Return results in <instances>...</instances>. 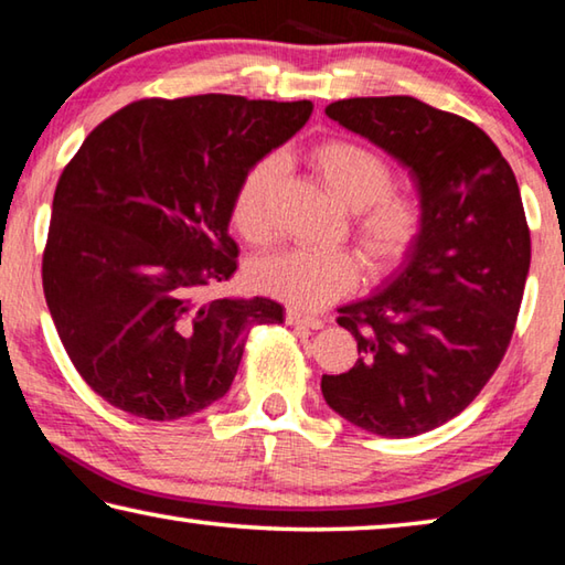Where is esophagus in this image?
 Wrapping results in <instances>:
<instances>
[{"label":"esophagus","mask_w":565,"mask_h":565,"mask_svg":"<svg viewBox=\"0 0 565 565\" xmlns=\"http://www.w3.org/2000/svg\"><path fill=\"white\" fill-rule=\"evenodd\" d=\"M286 323H291V327H306V329H313V331H319V329L327 327V321H323V319L309 317V313H301V311H296V309L286 311Z\"/></svg>","instance_id":"1"}]
</instances>
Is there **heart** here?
I'll return each instance as SVG.
<instances>
[{
  "mask_svg": "<svg viewBox=\"0 0 565 565\" xmlns=\"http://www.w3.org/2000/svg\"><path fill=\"white\" fill-rule=\"evenodd\" d=\"M306 159L339 202L351 209V236L374 274H386L406 259L426 228V204L416 191L396 189L394 171L379 151L359 141L329 137L311 145ZM284 177V161L269 154L244 171L234 191L232 224L246 242L264 244L274 232L271 209ZM356 256L343 248L291 252L252 266V284L274 299L311 311L359 284Z\"/></svg>",
  "mask_w": 565,
  "mask_h": 565,
  "instance_id": "b5f03b06",
  "label": "heart"
}]
</instances>
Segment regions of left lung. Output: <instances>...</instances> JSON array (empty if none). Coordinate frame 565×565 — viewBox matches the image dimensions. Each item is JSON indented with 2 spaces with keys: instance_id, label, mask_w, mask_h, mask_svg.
<instances>
[{
  "instance_id": "1",
  "label": "left lung",
  "mask_w": 565,
  "mask_h": 565,
  "mask_svg": "<svg viewBox=\"0 0 565 565\" xmlns=\"http://www.w3.org/2000/svg\"><path fill=\"white\" fill-rule=\"evenodd\" d=\"M411 169L426 228L386 289L339 309L361 359L321 394L363 431L406 438L471 404L509 349L531 266L519 181L473 121L414 97L327 107Z\"/></svg>"
}]
</instances>
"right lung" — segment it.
<instances>
[{
	"instance_id": "1",
	"label": "right lung",
	"mask_w": 565,
	"mask_h": 565,
	"mask_svg": "<svg viewBox=\"0 0 565 565\" xmlns=\"http://www.w3.org/2000/svg\"><path fill=\"white\" fill-rule=\"evenodd\" d=\"M311 102L234 94L139 99L94 129L54 191L44 299L94 394L149 420L222 398L271 299H204L236 271L228 236L244 171L311 117Z\"/></svg>"
}]
</instances>
